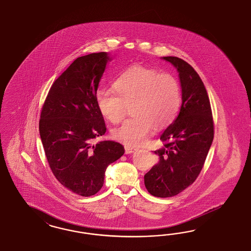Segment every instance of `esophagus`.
Listing matches in <instances>:
<instances>
[{
    "label": "esophagus",
    "instance_id": "obj_1",
    "mask_svg": "<svg viewBox=\"0 0 251 251\" xmlns=\"http://www.w3.org/2000/svg\"><path fill=\"white\" fill-rule=\"evenodd\" d=\"M138 149L135 147H132V146H129V145H125V152L126 153H132V152H135Z\"/></svg>",
    "mask_w": 251,
    "mask_h": 251
}]
</instances>
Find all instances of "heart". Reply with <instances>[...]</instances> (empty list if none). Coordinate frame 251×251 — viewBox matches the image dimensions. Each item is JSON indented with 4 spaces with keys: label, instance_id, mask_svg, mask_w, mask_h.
I'll return each instance as SVG.
<instances>
[{
    "label": "heart",
    "instance_id": "obj_1",
    "mask_svg": "<svg viewBox=\"0 0 251 251\" xmlns=\"http://www.w3.org/2000/svg\"><path fill=\"white\" fill-rule=\"evenodd\" d=\"M113 89H100L96 102L108 122H122L130 104L134 117L112 130L115 140L129 146L145 142L152 129L167 127L174 121L180 105V87L174 76L156 69L131 65L113 82Z\"/></svg>",
    "mask_w": 251,
    "mask_h": 251
}]
</instances>
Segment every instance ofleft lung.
I'll return each instance as SVG.
<instances>
[{"label":"left lung","instance_id":"8db88e82","mask_svg":"<svg viewBox=\"0 0 251 251\" xmlns=\"http://www.w3.org/2000/svg\"><path fill=\"white\" fill-rule=\"evenodd\" d=\"M175 66L180 79L179 113L161 134L163 148L154 151L158 163L145 175L152 196L172 197L187 189L200 175L214 135L210 99L201 77L187 61L163 57Z\"/></svg>","mask_w":251,"mask_h":251}]
</instances>
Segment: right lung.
I'll use <instances>...</instances> for the list:
<instances>
[{"mask_svg": "<svg viewBox=\"0 0 251 251\" xmlns=\"http://www.w3.org/2000/svg\"><path fill=\"white\" fill-rule=\"evenodd\" d=\"M107 61L106 52L77 58L51 85L39 120L40 138L53 175L83 197L101 190L106 167L124 153L123 146L113 141L93 143L106 130L96 97Z\"/></svg>", "mask_w": 251, "mask_h": 251, "instance_id": "1", "label": "right lung"}]
</instances>
